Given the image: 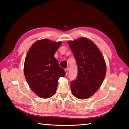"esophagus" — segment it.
I'll use <instances>...</instances> for the list:
<instances>
[{
  "instance_id": "1",
  "label": "esophagus",
  "mask_w": 129,
  "mask_h": 129,
  "mask_svg": "<svg viewBox=\"0 0 129 129\" xmlns=\"http://www.w3.org/2000/svg\"><path fill=\"white\" fill-rule=\"evenodd\" d=\"M64 71H65V72H66V75L67 76L68 72V68H66V69L64 70Z\"/></svg>"
}]
</instances>
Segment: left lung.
<instances>
[{
  "label": "left lung",
  "instance_id": "8db88e82",
  "mask_svg": "<svg viewBox=\"0 0 129 129\" xmlns=\"http://www.w3.org/2000/svg\"><path fill=\"white\" fill-rule=\"evenodd\" d=\"M78 66L76 79L71 83L73 95L80 99L90 98L105 78L107 67L104 57L89 39L81 38L68 41Z\"/></svg>",
  "mask_w": 129,
  "mask_h": 129
}]
</instances>
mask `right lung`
Here are the masks:
<instances>
[{
    "label": "right lung",
    "mask_w": 129,
    "mask_h": 129,
    "mask_svg": "<svg viewBox=\"0 0 129 129\" xmlns=\"http://www.w3.org/2000/svg\"><path fill=\"white\" fill-rule=\"evenodd\" d=\"M61 42L42 39L35 42L26 56L24 72L27 83L39 97L46 99L55 94L58 80L66 72L54 57Z\"/></svg>",
    "instance_id": "right-lung-1"
}]
</instances>
